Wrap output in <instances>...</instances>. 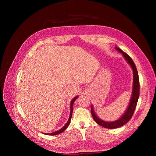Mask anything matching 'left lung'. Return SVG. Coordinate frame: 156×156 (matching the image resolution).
Returning a JSON list of instances; mask_svg holds the SVG:
<instances>
[{
	"mask_svg": "<svg viewBox=\"0 0 156 156\" xmlns=\"http://www.w3.org/2000/svg\"><path fill=\"white\" fill-rule=\"evenodd\" d=\"M115 48L117 51H118L119 52H120L122 54L125 60L127 62V63L129 65L131 68L132 69L133 73V81L132 94L129 102V104L125 110V112L123 113V114L117 120L112 121V122H106V121L102 120V119H101L97 116V115L94 112L93 105H91V114L94 121L99 125L105 128H109V129L117 128L121 127L125 124H126L131 119V118L133 115V113L135 112V110L136 108L137 102L140 97V81H139L138 71L136 68L135 63L133 62L131 58L127 54L124 52L120 48H119L117 46H115Z\"/></svg>",
	"mask_w": 156,
	"mask_h": 156,
	"instance_id": "obj_1",
	"label": "left lung"
}]
</instances>
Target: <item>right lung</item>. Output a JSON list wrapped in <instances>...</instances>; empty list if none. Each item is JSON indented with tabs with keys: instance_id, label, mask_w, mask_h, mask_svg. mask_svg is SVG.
I'll use <instances>...</instances> for the list:
<instances>
[{
	"instance_id": "right-lung-1",
	"label": "right lung",
	"mask_w": 156,
	"mask_h": 156,
	"mask_svg": "<svg viewBox=\"0 0 156 156\" xmlns=\"http://www.w3.org/2000/svg\"><path fill=\"white\" fill-rule=\"evenodd\" d=\"M78 96H75L72 100V101H71V102H70V117H69V120H68V121H67V122L66 123V124L61 128V129H60L59 130H58V131H54V132H53V133H44V134H45V135H58V134H60V133H62L63 131H65L66 128H67V127L69 126V125H70V121H71V119H72V113H73V103H74V102H75V101L78 98Z\"/></svg>"
}]
</instances>
